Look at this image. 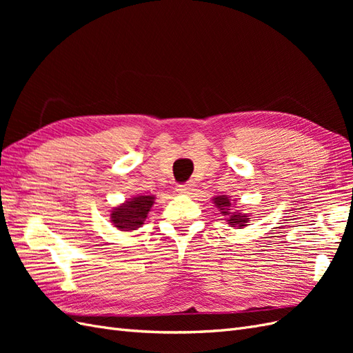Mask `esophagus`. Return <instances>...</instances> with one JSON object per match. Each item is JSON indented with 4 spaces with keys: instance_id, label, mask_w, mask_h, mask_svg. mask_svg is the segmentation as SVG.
Here are the masks:
<instances>
[{
    "instance_id": "34e87169",
    "label": "esophagus",
    "mask_w": 353,
    "mask_h": 353,
    "mask_svg": "<svg viewBox=\"0 0 353 353\" xmlns=\"http://www.w3.org/2000/svg\"><path fill=\"white\" fill-rule=\"evenodd\" d=\"M193 190H194V184L193 183H185V184L176 185L178 193H183V194H190Z\"/></svg>"
}]
</instances>
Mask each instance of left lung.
I'll use <instances>...</instances> for the list:
<instances>
[{"instance_id":"8db88e82","label":"left lung","mask_w":353,"mask_h":353,"mask_svg":"<svg viewBox=\"0 0 353 353\" xmlns=\"http://www.w3.org/2000/svg\"><path fill=\"white\" fill-rule=\"evenodd\" d=\"M215 200V205L221 209V213H223V215L228 216V223L232 227H245L248 225L249 222V216L245 215V213H239V212H231V201H230V197L227 196H218L213 199Z\"/></svg>"}]
</instances>
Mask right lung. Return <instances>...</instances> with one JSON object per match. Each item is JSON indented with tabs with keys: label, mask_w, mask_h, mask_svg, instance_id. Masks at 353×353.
Instances as JSON below:
<instances>
[{
	"label": "right lung",
	"mask_w": 353,
	"mask_h": 353,
	"mask_svg": "<svg viewBox=\"0 0 353 353\" xmlns=\"http://www.w3.org/2000/svg\"><path fill=\"white\" fill-rule=\"evenodd\" d=\"M153 203V196H137L130 201L123 203L122 206L113 209L112 212L113 225L122 231L140 228L147 218V213L150 212Z\"/></svg>",
	"instance_id": "1"
}]
</instances>
